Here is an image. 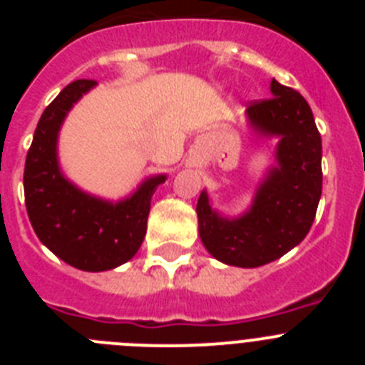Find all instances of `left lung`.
Here are the masks:
<instances>
[{
	"mask_svg": "<svg viewBox=\"0 0 365 365\" xmlns=\"http://www.w3.org/2000/svg\"><path fill=\"white\" fill-rule=\"evenodd\" d=\"M274 96L248 102V118L257 131L282 137L278 168L259 186L243 217L228 221L210 210L202 192L197 201L199 234L206 250L227 265H267L309 234L322 197V137L307 100L272 80Z\"/></svg>",
	"mask_w": 365,
	"mask_h": 365,
	"instance_id": "8db88e82",
	"label": "left lung"
}]
</instances>
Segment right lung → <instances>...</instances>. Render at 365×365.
Wrapping results in <instances>:
<instances>
[{"instance_id": "obj_1", "label": "right lung", "mask_w": 365, "mask_h": 365, "mask_svg": "<svg viewBox=\"0 0 365 365\" xmlns=\"http://www.w3.org/2000/svg\"><path fill=\"white\" fill-rule=\"evenodd\" d=\"M95 80H74L45 108L25 160V206L41 243L71 267L100 272L137 254L146 235L155 188L166 177H151L130 199L109 205L86 195L58 170L56 137L67 111Z\"/></svg>"}]
</instances>
